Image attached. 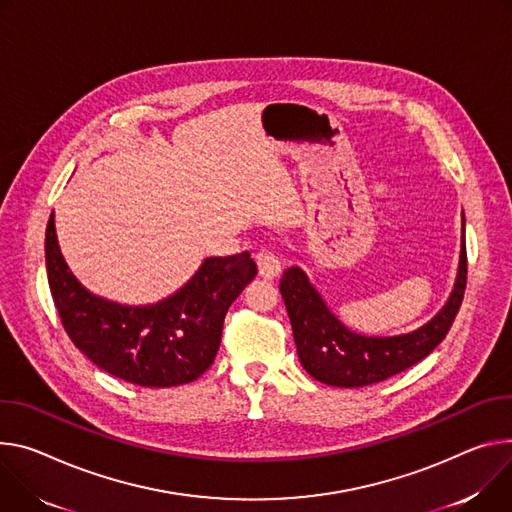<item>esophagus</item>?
<instances>
[{
    "label": "esophagus",
    "instance_id": "obj_1",
    "mask_svg": "<svg viewBox=\"0 0 512 512\" xmlns=\"http://www.w3.org/2000/svg\"><path fill=\"white\" fill-rule=\"evenodd\" d=\"M255 261H257L259 275L263 277V280H275V277L282 273V263H280V259H277L275 253H273L271 249H267V247L257 249Z\"/></svg>",
    "mask_w": 512,
    "mask_h": 512
}]
</instances>
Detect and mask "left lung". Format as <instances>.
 I'll use <instances>...</instances> for the list:
<instances>
[{"mask_svg": "<svg viewBox=\"0 0 512 512\" xmlns=\"http://www.w3.org/2000/svg\"><path fill=\"white\" fill-rule=\"evenodd\" d=\"M466 224V220H463ZM468 282L466 235L461 239L459 273L443 310L414 333L400 337H363L333 316L300 267H290L280 292L292 322L298 357L308 374L329 386L361 388L384 382L425 359L449 333Z\"/></svg>", "mask_w": 512, "mask_h": 512, "instance_id": "8db88e82", "label": "left lung"}]
</instances>
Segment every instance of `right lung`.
Returning <instances> with one entry per match:
<instances>
[{
  "label": "right lung",
  "mask_w": 512,
  "mask_h": 512,
  "mask_svg": "<svg viewBox=\"0 0 512 512\" xmlns=\"http://www.w3.org/2000/svg\"><path fill=\"white\" fill-rule=\"evenodd\" d=\"M46 271L73 345L108 374L145 388L198 380L212 365L230 304L257 275L251 253L210 257L171 298L155 306H120L91 296L67 269L55 218L46 226Z\"/></svg>",
  "instance_id": "add662e5"
}]
</instances>
